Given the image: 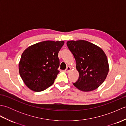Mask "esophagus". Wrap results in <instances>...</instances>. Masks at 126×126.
<instances>
[{
	"mask_svg": "<svg viewBox=\"0 0 126 126\" xmlns=\"http://www.w3.org/2000/svg\"><path fill=\"white\" fill-rule=\"evenodd\" d=\"M70 70H71V68L70 67V66H67V67H66V68L65 69V70H64V71L65 72V73H69V71H70Z\"/></svg>",
	"mask_w": 126,
	"mask_h": 126,
	"instance_id": "obj_1",
	"label": "esophagus"
}]
</instances>
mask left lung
I'll use <instances>...</instances> for the list:
<instances>
[{"label": "left lung", "mask_w": 126, "mask_h": 126, "mask_svg": "<svg viewBox=\"0 0 126 126\" xmlns=\"http://www.w3.org/2000/svg\"><path fill=\"white\" fill-rule=\"evenodd\" d=\"M69 49L75 58L79 78L73 83L83 92L97 89L106 79L109 71L107 57L101 47L84 40L69 41Z\"/></svg>", "instance_id": "obj_1"}]
</instances>
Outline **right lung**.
<instances>
[{"mask_svg":"<svg viewBox=\"0 0 126 126\" xmlns=\"http://www.w3.org/2000/svg\"><path fill=\"white\" fill-rule=\"evenodd\" d=\"M64 44V41H43L24 51L19 63V72L30 90L42 92L53 84L60 73L58 53Z\"/></svg>","mask_w":126,"mask_h":126,"instance_id":"1","label":"right lung"}]
</instances>
